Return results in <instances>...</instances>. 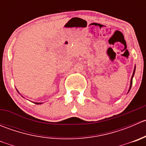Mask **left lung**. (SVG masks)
Returning <instances> with one entry per match:
<instances>
[{
    "mask_svg": "<svg viewBox=\"0 0 146 146\" xmlns=\"http://www.w3.org/2000/svg\"><path fill=\"white\" fill-rule=\"evenodd\" d=\"M135 70H136V67H135L134 70H133V75H132V77H131V83H130V88H129V92L131 90V85H132V82H133V76H134V73H135Z\"/></svg>",
    "mask_w": 146,
    "mask_h": 146,
    "instance_id": "1",
    "label": "left lung"
}]
</instances>
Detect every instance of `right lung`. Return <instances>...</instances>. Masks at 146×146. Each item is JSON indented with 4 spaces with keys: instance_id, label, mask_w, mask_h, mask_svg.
<instances>
[{
    "instance_id": "add662e5",
    "label": "right lung",
    "mask_w": 146,
    "mask_h": 146,
    "mask_svg": "<svg viewBox=\"0 0 146 146\" xmlns=\"http://www.w3.org/2000/svg\"><path fill=\"white\" fill-rule=\"evenodd\" d=\"M17 92H18V91H17ZM35 104H42V102H35Z\"/></svg>"
}]
</instances>
